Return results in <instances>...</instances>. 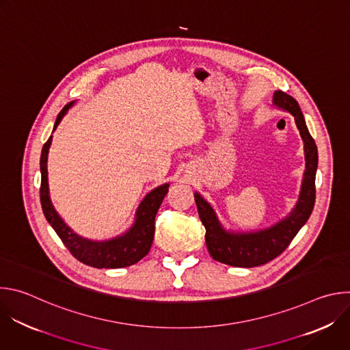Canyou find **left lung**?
<instances>
[{"instance_id": "8db88e82", "label": "left lung", "mask_w": 350, "mask_h": 350, "mask_svg": "<svg viewBox=\"0 0 350 350\" xmlns=\"http://www.w3.org/2000/svg\"><path fill=\"white\" fill-rule=\"evenodd\" d=\"M273 105L284 112H289L304 141L305 172L301 191L293 209L275 224L255 231L227 230L219 220L213 206L195 191V202L202 224L206 228V246L211 256L224 265L234 267L262 266L281 255L295 235L309 220L316 201V172L319 154L314 139L312 138L301 107L284 91H275Z\"/></svg>"}]
</instances>
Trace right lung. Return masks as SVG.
<instances>
[{
	"label": "right lung",
	"mask_w": 350,
	"mask_h": 350,
	"mask_svg": "<svg viewBox=\"0 0 350 350\" xmlns=\"http://www.w3.org/2000/svg\"><path fill=\"white\" fill-rule=\"evenodd\" d=\"M75 105V101L69 103L58 115L53 133L57 130L58 124L68 113V111ZM53 142V135L48 138L44 144L41 158H40V172H41V187H40V201L44 216L46 221L51 224L55 230L58 237L62 239L65 246L69 249L70 254L80 260L81 263L96 267V269H122L129 267L139 262L145 255H148L149 249H151L154 234H155V216L162 205L165 195L169 191L170 183H165L152 191H149L141 204L138 205L134 223L129 230L123 234L104 239L96 241L90 239L79 235L75 232L58 215L55 211L51 196H49V187H48V170H46V161L49 146Z\"/></svg>",
	"instance_id": "obj_1"
}]
</instances>
